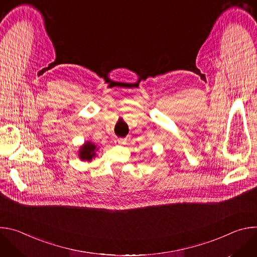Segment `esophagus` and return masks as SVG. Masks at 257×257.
Instances as JSON below:
<instances>
[{
    "label": "esophagus",
    "instance_id": "obj_1",
    "mask_svg": "<svg viewBox=\"0 0 257 257\" xmlns=\"http://www.w3.org/2000/svg\"><path fill=\"white\" fill-rule=\"evenodd\" d=\"M115 142H116L117 144H124V143H125V139H123V138H117V139L115 140Z\"/></svg>",
    "mask_w": 257,
    "mask_h": 257
}]
</instances>
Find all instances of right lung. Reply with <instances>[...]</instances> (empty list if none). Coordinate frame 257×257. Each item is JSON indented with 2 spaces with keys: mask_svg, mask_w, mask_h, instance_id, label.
I'll list each match as a JSON object with an SVG mask.
<instances>
[{
  "mask_svg": "<svg viewBox=\"0 0 257 257\" xmlns=\"http://www.w3.org/2000/svg\"><path fill=\"white\" fill-rule=\"evenodd\" d=\"M95 148L96 146L91 143V142H86L81 150L79 151V158L83 161H87V162H90L92 160L93 157H95Z\"/></svg>",
  "mask_w": 257,
  "mask_h": 257,
  "instance_id": "1",
  "label": "right lung"
}]
</instances>
